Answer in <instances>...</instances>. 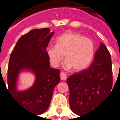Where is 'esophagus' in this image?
<instances>
[{"label": "esophagus", "instance_id": "esophagus-1", "mask_svg": "<svg viewBox=\"0 0 120 120\" xmlns=\"http://www.w3.org/2000/svg\"><path fill=\"white\" fill-rule=\"evenodd\" d=\"M60 78L62 80H66L67 79V76L64 72L60 73Z\"/></svg>", "mask_w": 120, "mask_h": 120}]
</instances>
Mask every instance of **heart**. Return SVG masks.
Returning a JSON list of instances; mask_svg holds the SVG:
<instances>
[{
	"instance_id": "1",
	"label": "heart",
	"mask_w": 120,
	"mask_h": 120,
	"mask_svg": "<svg viewBox=\"0 0 120 120\" xmlns=\"http://www.w3.org/2000/svg\"><path fill=\"white\" fill-rule=\"evenodd\" d=\"M48 56L53 67H58L66 55L64 67L80 72L88 68L93 60L95 46L92 40L76 32H67L60 36L56 44L46 48Z\"/></svg>"
}]
</instances>
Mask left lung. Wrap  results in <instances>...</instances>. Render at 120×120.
<instances>
[{
  "instance_id": "left-lung-1",
  "label": "left lung",
  "mask_w": 120,
  "mask_h": 120,
  "mask_svg": "<svg viewBox=\"0 0 120 120\" xmlns=\"http://www.w3.org/2000/svg\"><path fill=\"white\" fill-rule=\"evenodd\" d=\"M67 83L74 113L81 116L100 104L112 91L113 84L111 56L104 44H100L89 68L68 77Z\"/></svg>"
}]
</instances>
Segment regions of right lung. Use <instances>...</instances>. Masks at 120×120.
<instances>
[{
    "label": "right lung",
    "mask_w": 120,
    "mask_h": 120,
    "mask_svg": "<svg viewBox=\"0 0 120 120\" xmlns=\"http://www.w3.org/2000/svg\"><path fill=\"white\" fill-rule=\"evenodd\" d=\"M54 34L48 28L32 30L19 38L10 56L7 76L8 92L20 106L36 115L48 108L54 87L60 81V70L50 68L46 52ZM22 69L34 72L36 80L31 88L20 92L16 90V81Z\"/></svg>",
    "instance_id": "1"
}]
</instances>
